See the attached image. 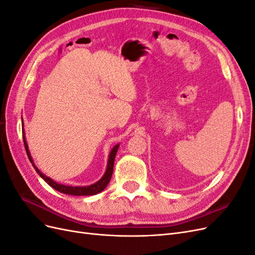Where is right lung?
<instances>
[{
	"mask_svg": "<svg viewBox=\"0 0 255 255\" xmlns=\"http://www.w3.org/2000/svg\"><path fill=\"white\" fill-rule=\"evenodd\" d=\"M22 134H23V142H24V146H25V150L27 153V156L30 160V163H33V166L35 168L36 172L39 174L42 179L47 182L51 187H53L54 189H56L57 191L61 192V194H66V195H71V196H94L99 194V192H101L105 189V187L109 185L111 179H112V174H113V170H114V161H115V157H116V153L118 151L119 148V144H116L114 148L112 149L111 153H110V157H109V163H107V168H106V171L104 173V175L100 179L97 183L89 185V186H67V185H63V184H58L56 182H54L52 179H50L49 176L44 175L39 169H38L34 161L32 156H30V153L28 150V146L25 140V135H24V129L22 130Z\"/></svg>",
	"mask_w": 255,
	"mask_h": 255,
	"instance_id": "obj_1",
	"label": "right lung"
}]
</instances>
